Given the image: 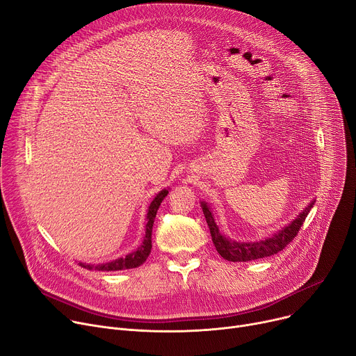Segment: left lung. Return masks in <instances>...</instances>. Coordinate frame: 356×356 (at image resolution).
<instances>
[{"label": "left lung", "instance_id": "left-lung-1", "mask_svg": "<svg viewBox=\"0 0 356 356\" xmlns=\"http://www.w3.org/2000/svg\"><path fill=\"white\" fill-rule=\"evenodd\" d=\"M315 202H312L309 206H307L300 215L292 222L289 223L285 229H282L279 233L273 234L272 238H268L265 241L260 242H234L230 241L226 236H223L219 232L218 225L215 223V219L211 216L210 207L206 203H202V209H203V215L206 218L207 226L210 229V234H211V241L213 245H215L216 250L219 252V254L226 259L230 260V262H249V260H256V259H262L266 256H272L280 250L285 249L286 245H289L299 232V229L302 227L307 213L312 209Z\"/></svg>", "mask_w": 356, "mask_h": 356}]
</instances>
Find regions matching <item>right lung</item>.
<instances>
[{"mask_svg": "<svg viewBox=\"0 0 356 356\" xmlns=\"http://www.w3.org/2000/svg\"><path fill=\"white\" fill-rule=\"evenodd\" d=\"M169 191H161L156 197L154 200L152 202L150 207H149V211H147V225H146V236H145V241L143 243H141V246L127 254L126 257H120V259H115L113 260V262H108V264H102V265H97V266H91V265H84V264H80V266L91 270V269H96V270H124V269H133V268H137L140 265H143L146 262V259L149 257L150 254V250H152V229H153V223H154V218H156V213H157V209L161 203V200L168 196Z\"/></svg>", "mask_w": 356, "mask_h": 356, "instance_id": "right-lung-1", "label": "right lung"}]
</instances>
